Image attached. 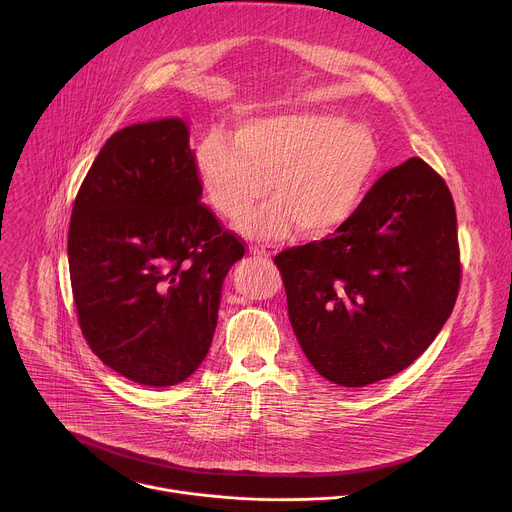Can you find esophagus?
I'll use <instances>...</instances> for the list:
<instances>
[{
	"label": "esophagus",
	"instance_id": "1",
	"mask_svg": "<svg viewBox=\"0 0 512 512\" xmlns=\"http://www.w3.org/2000/svg\"><path fill=\"white\" fill-rule=\"evenodd\" d=\"M249 253H251V255H255V257H259V259H269V257L273 255V249H271L269 245L253 243V245L249 247Z\"/></svg>",
	"mask_w": 512,
	"mask_h": 512
}]
</instances>
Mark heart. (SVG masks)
I'll return each instance as SVG.
<instances>
[{"mask_svg":"<svg viewBox=\"0 0 512 512\" xmlns=\"http://www.w3.org/2000/svg\"><path fill=\"white\" fill-rule=\"evenodd\" d=\"M195 166L209 205L225 219L249 213L241 231L281 237L293 225L321 237L342 227L360 207L378 166L374 136L346 118L323 112H287L243 122L233 140L207 132L195 148Z\"/></svg>","mask_w":512,"mask_h":512,"instance_id":"b5f03b06","label":"heart"}]
</instances>
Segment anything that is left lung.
I'll return each mask as SVG.
<instances>
[{
  "label": "left lung",
  "instance_id": "8db88e82",
  "mask_svg": "<svg viewBox=\"0 0 512 512\" xmlns=\"http://www.w3.org/2000/svg\"><path fill=\"white\" fill-rule=\"evenodd\" d=\"M287 313L311 366L362 388L406 370L460 289L456 209L422 158L388 170L333 235L275 255Z\"/></svg>",
  "mask_w": 512,
  "mask_h": 512
}]
</instances>
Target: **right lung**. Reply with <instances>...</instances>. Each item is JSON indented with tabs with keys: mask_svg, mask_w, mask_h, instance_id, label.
Returning a JSON list of instances; mask_svg holds the SVG:
<instances>
[{
	"mask_svg": "<svg viewBox=\"0 0 512 512\" xmlns=\"http://www.w3.org/2000/svg\"><path fill=\"white\" fill-rule=\"evenodd\" d=\"M181 118L114 132L76 195L68 263L90 350L150 388L185 382L205 360L225 275L245 243L201 203Z\"/></svg>",
	"mask_w": 512,
	"mask_h": 512,
	"instance_id": "right-lung-1",
	"label": "right lung"
}]
</instances>
